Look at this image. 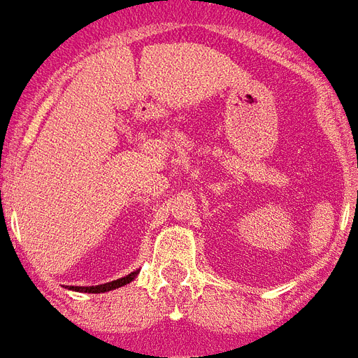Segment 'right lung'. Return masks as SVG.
Segmentation results:
<instances>
[{
    "label": "right lung",
    "mask_w": 358,
    "mask_h": 358,
    "mask_svg": "<svg viewBox=\"0 0 358 358\" xmlns=\"http://www.w3.org/2000/svg\"><path fill=\"white\" fill-rule=\"evenodd\" d=\"M138 272L141 270H134V272H131L129 275H125V278H119V280L115 281H108V283H102V285H90V287H75L73 285V291H80V293H108V291H111V289H117V287H123V285H127V283H131V281L138 275Z\"/></svg>",
    "instance_id": "add662e5"
}]
</instances>
